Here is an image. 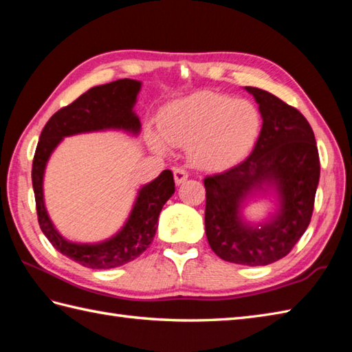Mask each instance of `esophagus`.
<instances>
[{
    "label": "esophagus",
    "mask_w": 352,
    "mask_h": 352,
    "mask_svg": "<svg viewBox=\"0 0 352 352\" xmlns=\"http://www.w3.org/2000/svg\"><path fill=\"white\" fill-rule=\"evenodd\" d=\"M188 178H189V174H188V170H186V169H183V168H175L174 169V180H175L177 184L184 183L186 180H188Z\"/></svg>",
    "instance_id": "obj_1"
}]
</instances>
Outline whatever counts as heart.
<instances>
[{
	"label": "heart",
	"mask_w": 352,
	"mask_h": 352,
	"mask_svg": "<svg viewBox=\"0 0 352 352\" xmlns=\"http://www.w3.org/2000/svg\"><path fill=\"white\" fill-rule=\"evenodd\" d=\"M261 129L258 109L251 101L204 92L170 102L159 116V134L151 145L164 151L168 144L188 146L199 168H221L248 154Z\"/></svg>",
	"instance_id": "b5f03b06"
}]
</instances>
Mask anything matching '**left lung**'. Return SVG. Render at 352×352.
I'll return each instance as SVG.
<instances>
[{"instance_id": "1", "label": "left lung", "mask_w": 352, "mask_h": 352, "mask_svg": "<svg viewBox=\"0 0 352 352\" xmlns=\"http://www.w3.org/2000/svg\"><path fill=\"white\" fill-rule=\"evenodd\" d=\"M263 125L252 153L221 174L207 175L206 234L216 256L231 263L265 266L286 257L305 233L315 208L320 163L315 133L300 110L258 87ZM282 198L280 213L260 228L241 222V199L261 184Z\"/></svg>"}]
</instances>
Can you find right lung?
<instances>
[{
	"label": "right lung",
	"instance_id": "obj_1",
	"mask_svg": "<svg viewBox=\"0 0 352 352\" xmlns=\"http://www.w3.org/2000/svg\"><path fill=\"white\" fill-rule=\"evenodd\" d=\"M140 83L122 78L111 83L89 89L69 106L62 107L50 118L37 142L32 182L36 199L39 227L54 248L63 256L92 269H110L122 266L138 258L153 242L157 219L164 203L175 192L174 175L164 169L154 182L140 189L129 221L116 236L106 242L86 245L71 243L57 233L43 206L42 180L50 155L58 142L72 134L98 131L106 129H122L131 133L140 130L139 118L133 113Z\"/></svg>",
	"mask_w": 352,
	"mask_h": 352
}]
</instances>
